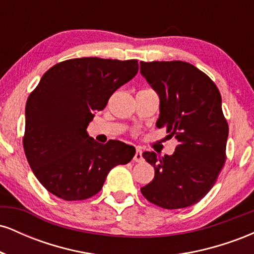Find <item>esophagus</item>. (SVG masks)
<instances>
[{"instance_id": "34e87169", "label": "esophagus", "mask_w": 254, "mask_h": 254, "mask_svg": "<svg viewBox=\"0 0 254 254\" xmlns=\"http://www.w3.org/2000/svg\"><path fill=\"white\" fill-rule=\"evenodd\" d=\"M133 161L143 162V156H142L141 148H136V153H135V156H133Z\"/></svg>"}]
</instances>
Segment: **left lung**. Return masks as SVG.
Listing matches in <instances>:
<instances>
[{
  "label": "left lung",
  "instance_id": "8db88e82",
  "mask_svg": "<svg viewBox=\"0 0 254 254\" xmlns=\"http://www.w3.org/2000/svg\"><path fill=\"white\" fill-rule=\"evenodd\" d=\"M141 75L159 95L156 127L178 142L172 155L143 153L155 176L142 194L170 210L193 205L211 190L226 160L228 124L220 92L210 77L182 61L142 62Z\"/></svg>",
  "mask_w": 254,
  "mask_h": 254
}]
</instances>
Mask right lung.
Here are the masks:
<instances>
[{
    "mask_svg": "<svg viewBox=\"0 0 254 254\" xmlns=\"http://www.w3.org/2000/svg\"><path fill=\"white\" fill-rule=\"evenodd\" d=\"M138 71L136 60L83 57L49 69L25 109L24 149L34 176L64 200L94 196L107 174L127 165L135 147L121 141L100 144L87 127L111 95Z\"/></svg>",
    "mask_w": 254,
    "mask_h": 254,
    "instance_id": "add662e5",
    "label": "right lung"
}]
</instances>
